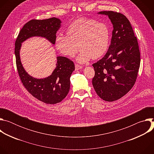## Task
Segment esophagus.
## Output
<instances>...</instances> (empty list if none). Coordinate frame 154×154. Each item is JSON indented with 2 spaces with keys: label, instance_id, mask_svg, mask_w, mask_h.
I'll list each match as a JSON object with an SVG mask.
<instances>
[{
  "label": "esophagus",
  "instance_id": "34e87169",
  "mask_svg": "<svg viewBox=\"0 0 154 154\" xmlns=\"http://www.w3.org/2000/svg\"><path fill=\"white\" fill-rule=\"evenodd\" d=\"M75 70H79V69H81L82 68V67L81 66L79 65L78 64H75Z\"/></svg>",
  "mask_w": 154,
  "mask_h": 154
}]
</instances>
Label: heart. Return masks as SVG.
Returning <instances> with one entry per match:
<instances>
[{
	"instance_id": "b5f03b06",
	"label": "heart",
	"mask_w": 154,
	"mask_h": 154,
	"mask_svg": "<svg viewBox=\"0 0 154 154\" xmlns=\"http://www.w3.org/2000/svg\"><path fill=\"white\" fill-rule=\"evenodd\" d=\"M67 35L58 34L55 39L57 49L63 55L73 57L79 51L77 58L80 63H85L102 56L107 51L110 34L108 27L93 19L80 18L67 28Z\"/></svg>"
}]
</instances>
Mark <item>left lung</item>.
Wrapping results in <instances>:
<instances>
[{"mask_svg": "<svg viewBox=\"0 0 154 154\" xmlns=\"http://www.w3.org/2000/svg\"><path fill=\"white\" fill-rule=\"evenodd\" d=\"M113 24L111 44L105 56L93 64L95 75L92 83L103 100L113 102L126 94L134 85L140 65L137 37L128 19L122 14L103 11Z\"/></svg>", "mask_w": 154, "mask_h": 154, "instance_id": "left-lung-1", "label": "left lung"}]
</instances>
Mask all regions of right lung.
Masks as SVG:
<instances>
[{
  "mask_svg": "<svg viewBox=\"0 0 154 154\" xmlns=\"http://www.w3.org/2000/svg\"><path fill=\"white\" fill-rule=\"evenodd\" d=\"M61 24V20L57 17L31 20L20 30L15 42L16 66L22 83L33 97L47 104L59 103L68 95L70 77L75 70L74 64L68 58L57 57L56 68L51 75L43 79L34 78L26 71L22 64L20 50L22 43L34 36L45 38L55 45L56 33Z\"/></svg>",
  "mask_w": 154,
  "mask_h": 154,
  "instance_id": "add662e5",
  "label": "right lung"
}]
</instances>
